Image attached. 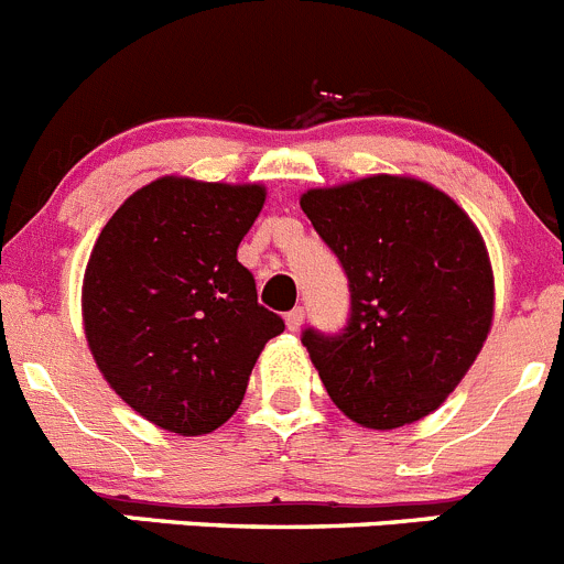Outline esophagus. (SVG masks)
Returning <instances> with one entry per match:
<instances>
[{
  "instance_id": "34e87169",
  "label": "esophagus",
  "mask_w": 564,
  "mask_h": 564,
  "mask_svg": "<svg viewBox=\"0 0 564 564\" xmlns=\"http://www.w3.org/2000/svg\"><path fill=\"white\" fill-rule=\"evenodd\" d=\"M285 324H288V329H291V333H299V329H302V324H304V310L302 307L291 310V313L285 316Z\"/></svg>"
}]
</instances>
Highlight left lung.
I'll return each mask as SVG.
<instances>
[{"label":"left lung","instance_id":"left-lung-1","mask_svg":"<svg viewBox=\"0 0 564 564\" xmlns=\"http://www.w3.org/2000/svg\"><path fill=\"white\" fill-rule=\"evenodd\" d=\"M299 204L352 293L344 333L302 335L327 394L371 431L433 413L492 327L495 276L478 226L451 195L411 175L307 189Z\"/></svg>","mask_w":564,"mask_h":564}]
</instances>
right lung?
Listing matches in <instances>:
<instances>
[{
    "mask_svg": "<svg viewBox=\"0 0 564 564\" xmlns=\"http://www.w3.org/2000/svg\"><path fill=\"white\" fill-rule=\"evenodd\" d=\"M262 204V184L164 175L113 212L91 248L80 293L91 358L122 402L164 431L224 425L285 329L237 262Z\"/></svg>",
    "mask_w": 564,
    "mask_h": 564,
    "instance_id": "1",
    "label": "right lung"
}]
</instances>
